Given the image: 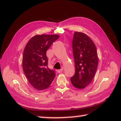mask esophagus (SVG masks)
Masks as SVG:
<instances>
[{
	"label": "esophagus",
	"instance_id": "1",
	"mask_svg": "<svg viewBox=\"0 0 121 121\" xmlns=\"http://www.w3.org/2000/svg\"><path fill=\"white\" fill-rule=\"evenodd\" d=\"M63 71H64V69H63V68H61V69H60L57 70V72L58 73H61V72H62Z\"/></svg>",
	"mask_w": 121,
	"mask_h": 121
}]
</instances>
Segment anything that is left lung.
Listing matches in <instances>:
<instances>
[{
	"label": "left lung",
	"instance_id": "1",
	"mask_svg": "<svg viewBox=\"0 0 121 121\" xmlns=\"http://www.w3.org/2000/svg\"><path fill=\"white\" fill-rule=\"evenodd\" d=\"M72 48L75 73L71 78L72 85L79 89H84L93 79L98 65L97 48L86 34L74 32Z\"/></svg>",
	"mask_w": 121,
	"mask_h": 121
}]
</instances>
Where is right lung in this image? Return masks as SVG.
<instances>
[{
	"instance_id": "1",
	"label": "right lung",
	"mask_w": 121,
	"mask_h": 121,
	"mask_svg": "<svg viewBox=\"0 0 121 121\" xmlns=\"http://www.w3.org/2000/svg\"><path fill=\"white\" fill-rule=\"evenodd\" d=\"M59 36L36 35L25 47L22 58L23 71L30 84L37 90L48 89L55 78V72L48 67L46 52Z\"/></svg>"
}]
</instances>
